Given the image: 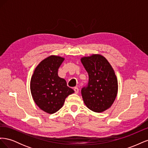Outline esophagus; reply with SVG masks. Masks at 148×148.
Segmentation results:
<instances>
[{
	"label": "esophagus",
	"instance_id": "esophagus-1",
	"mask_svg": "<svg viewBox=\"0 0 148 148\" xmlns=\"http://www.w3.org/2000/svg\"><path fill=\"white\" fill-rule=\"evenodd\" d=\"M74 91L75 92V93H78V91H79V89L77 88V87H75L74 88Z\"/></svg>",
	"mask_w": 148,
	"mask_h": 148
}]
</instances>
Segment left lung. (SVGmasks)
<instances>
[{"label":"left lung","mask_w":148,"mask_h":148,"mask_svg":"<svg viewBox=\"0 0 148 148\" xmlns=\"http://www.w3.org/2000/svg\"><path fill=\"white\" fill-rule=\"evenodd\" d=\"M81 62L89 75L88 86L82 89L84 103L95 112L111 107L118 92V81L109 62L100 54L83 57Z\"/></svg>","instance_id":"obj_1"}]
</instances>
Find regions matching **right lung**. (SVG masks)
Here are the masks:
<instances>
[{"label":"right lung","mask_w":148,"mask_h":148,"mask_svg":"<svg viewBox=\"0 0 148 148\" xmlns=\"http://www.w3.org/2000/svg\"><path fill=\"white\" fill-rule=\"evenodd\" d=\"M64 58L50 56L36 67L30 82L33 99L39 109L48 114L56 113L63 106L66 97L75 91L58 76V69Z\"/></svg>","instance_id":"obj_1"}]
</instances>
